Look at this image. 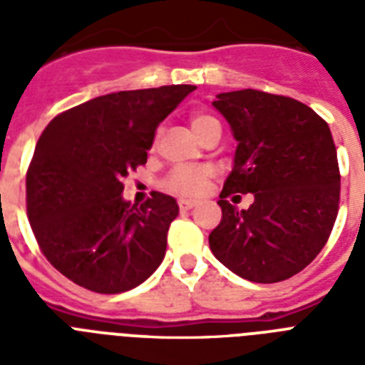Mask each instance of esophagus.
<instances>
[{"mask_svg": "<svg viewBox=\"0 0 365 365\" xmlns=\"http://www.w3.org/2000/svg\"><path fill=\"white\" fill-rule=\"evenodd\" d=\"M178 206H180V210L185 212V210H191L193 206H197V202H195V200L182 199V200H178Z\"/></svg>", "mask_w": 365, "mask_h": 365, "instance_id": "obj_1", "label": "esophagus"}]
</instances>
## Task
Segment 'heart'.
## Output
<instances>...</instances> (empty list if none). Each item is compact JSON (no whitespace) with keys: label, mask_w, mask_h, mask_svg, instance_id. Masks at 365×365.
<instances>
[{"label":"heart","mask_w":365,"mask_h":365,"mask_svg":"<svg viewBox=\"0 0 365 365\" xmlns=\"http://www.w3.org/2000/svg\"><path fill=\"white\" fill-rule=\"evenodd\" d=\"M191 128L202 140L214 128H220V123L208 113H193ZM210 178L212 170L206 166H176L168 172V176L163 182V187L170 193L180 195V197H197L205 191Z\"/></svg>","instance_id":"heart-1"}]
</instances>
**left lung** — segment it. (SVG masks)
<instances>
[{
  "label": "left lung",
  "instance_id": "obj_1",
  "mask_svg": "<svg viewBox=\"0 0 365 365\" xmlns=\"http://www.w3.org/2000/svg\"><path fill=\"white\" fill-rule=\"evenodd\" d=\"M237 138L233 172L220 195L212 254L259 284L292 278L326 246L339 210L341 174L328 123L309 106L255 88L212 102ZM255 193L248 211L227 200Z\"/></svg>",
  "mask_w": 365,
  "mask_h": 365
}]
</instances>
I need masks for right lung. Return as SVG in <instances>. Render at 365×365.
<instances>
[{"instance_id": "right-lung-1", "label": "right lung", "mask_w": 365, "mask_h": 365, "mask_svg": "<svg viewBox=\"0 0 365 365\" xmlns=\"http://www.w3.org/2000/svg\"><path fill=\"white\" fill-rule=\"evenodd\" d=\"M193 85L106 94L45 126L26 172V212L48 263L77 286L121 294L148 280L166 252L176 200H123V178L148 163L155 130Z\"/></svg>"}]
</instances>
